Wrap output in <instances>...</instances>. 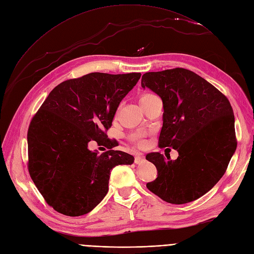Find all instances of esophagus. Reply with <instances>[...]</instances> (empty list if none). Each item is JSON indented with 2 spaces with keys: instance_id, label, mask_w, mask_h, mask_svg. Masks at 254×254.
<instances>
[{
  "instance_id": "esophagus-1",
  "label": "esophagus",
  "mask_w": 254,
  "mask_h": 254,
  "mask_svg": "<svg viewBox=\"0 0 254 254\" xmlns=\"http://www.w3.org/2000/svg\"><path fill=\"white\" fill-rule=\"evenodd\" d=\"M144 155L143 154H137L136 156H135V163L136 164H141L143 161H144Z\"/></svg>"
}]
</instances>
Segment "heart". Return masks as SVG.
Instances as JSON below:
<instances>
[{
	"label": "heart",
	"instance_id": "obj_1",
	"mask_svg": "<svg viewBox=\"0 0 254 254\" xmlns=\"http://www.w3.org/2000/svg\"><path fill=\"white\" fill-rule=\"evenodd\" d=\"M154 98H157V97L155 95H153V93L145 92V93H143V95H141V97H140V104L148 102V101H150V100H152ZM130 140L134 141L139 146H143L145 144V142L143 140V136H142V134H140V132H136V134L131 135L130 136Z\"/></svg>",
	"mask_w": 254,
	"mask_h": 254
}]
</instances>
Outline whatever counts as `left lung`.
<instances>
[{"label": "left lung", "instance_id": "8db88e82", "mask_svg": "<svg viewBox=\"0 0 254 254\" xmlns=\"http://www.w3.org/2000/svg\"><path fill=\"white\" fill-rule=\"evenodd\" d=\"M141 85L163 101L159 147L179 154L175 161L159 152L146 155L157 170L146 186L167 203L192 202L220 180L236 151L232 106L207 80L183 68L145 73Z\"/></svg>", "mask_w": 254, "mask_h": 254}]
</instances>
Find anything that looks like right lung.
Here are the masks:
<instances>
[{
	"mask_svg": "<svg viewBox=\"0 0 254 254\" xmlns=\"http://www.w3.org/2000/svg\"><path fill=\"white\" fill-rule=\"evenodd\" d=\"M141 73H89L53 88L33 117L28 130L29 172L56 211L66 216L90 212L108 192L111 170L131 165L134 156L114 147L106 131L119 103ZM96 140L111 150L88 149Z\"/></svg>",
	"mask_w": 254,
	"mask_h": 254,
	"instance_id": "1",
	"label": "right lung"
}]
</instances>
